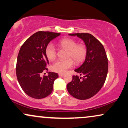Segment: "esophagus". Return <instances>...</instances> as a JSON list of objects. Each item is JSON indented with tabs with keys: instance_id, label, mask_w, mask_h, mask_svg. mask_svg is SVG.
Segmentation results:
<instances>
[{
	"instance_id": "34e87169",
	"label": "esophagus",
	"mask_w": 128,
	"mask_h": 128,
	"mask_svg": "<svg viewBox=\"0 0 128 128\" xmlns=\"http://www.w3.org/2000/svg\"><path fill=\"white\" fill-rule=\"evenodd\" d=\"M58 75H59V76H60V77H61V76H64V74H63V73H59V74H58Z\"/></svg>"
}]
</instances>
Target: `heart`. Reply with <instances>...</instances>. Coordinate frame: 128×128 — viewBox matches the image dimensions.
Returning a JSON list of instances; mask_svg holds the SVG:
<instances>
[{"label": "heart", "instance_id": "obj_1", "mask_svg": "<svg viewBox=\"0 0 128 128\" xmlns=\"http://www.w3.org/2000/svg\"><path fill=\"white\" fill-rule=\"evenodd\" d=\"M58 44L60 46L68 50L67 57L72 58L76 63L81 62L86 55V47L82 44H77V42L71 38H63L60 40ZM46 54L48 59H55L56 55V50L55 45L50 42L46 48ZM73 66V61L70 58L67 60H58L52 66L53 71L60 73H64L68 68Z\"/></svg>", "mask_w": 128, "mask_h": 128}]
</instances>
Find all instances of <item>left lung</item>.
Here are the masks:
<instances>
[{
  "instance_id": "left-lung-1",
  "label": "left lung",
  "mask_w": 128,
  "mask_h": 128,
  "mask_svg": "<svg viewBox=\"0 0 128 128\" xmlns=\"http://www.w3.org/2000/svg\"><path fill=\"white\" fill-rule=\"evenodd\" d=\"M82 40L86 46L84 62L74 70L83 78L73 76L67 85L70 95L79 100H86L94 96L104 86L108 73V62L103 45L98 40L88 33L70 34Z\"/></svg>"
}]
</instances>
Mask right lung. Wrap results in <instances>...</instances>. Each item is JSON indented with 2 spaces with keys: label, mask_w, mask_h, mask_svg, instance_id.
Returning a JSON list of instances; mask_svg holds the SVG:
<instances>
[{
  "label": "right lung",
  "mask_w": 128,
  "mask_h": 128,
  "mask_svg": "<svg viewBox=\"0 0 128 128\" xmlns=\"http://www.w3.org/2000/svg\"><path fill=\"white\" fill-rule=\"evenodd\" d=\"M61 34L38 31L23 43L19 51L16 65V74L22 90L34 99H42L51 93L58 73L49 72L41 77L49 63L46 48L52 40Z\"/></svg>",
  "instance_id": "1"
}]
</instances>
